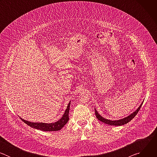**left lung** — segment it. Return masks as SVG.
I'll use <instances>...</instances> for the list:
<instances>
[{
  "label": "left lung",
  "mask_w": 157,
  "mask_h": 157,
  "mask_svg": "<svg viewBox=\"0 0 157 157\" xmlns=\"http://www.w3.org/2000/svg\"><path fill=\"white\" fill-rule=\"evenodd\" d=\"M143 104V102H142V104H140V105L138 107V109L134 111L133 113H132L131 114H130L128 116L124 118V119H119V120H116V121H111V120H109V119H105L104 117H102L98 113V111L96 110V109H94L95 110V114H96V116L97 117V119L98 120H99L100 121H101L103 123H105L106 124H108V125H115V126H121V125H124V124H127L128 122H129L131 120H132V119L134 118V117H135L137 113L139 111L140 107H142V105Z\"/></svg>",
  "instance_id": "1"
}]
</instances>
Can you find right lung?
Wrapping results in <instances>:
<instances>
[{
    "instance_id": "add662e5",
    "label": "right lung",
    "mask_w": 157,
    "mask_h": 157,
    "mask_svg": "<svg viewBox=\"0 0 157 157\" xmlns=\"http://www.w3.org/2000/svg\"><path fill=\"white\" fill-rule=\"evenodd\" d=\"M70 104H71V101L69 102L68 106H67V108L64 112V114L63 115L62 117L59 120H58V121H56L54 123L48 124V123H42V122H29V121H27L26 120L21 119V117H20V118L26 124H27L30 127L36 128V129H38V130H42V131L59 130L65 125V124L69 121V111H70Z\"/></svg>"
}]
</instances>
